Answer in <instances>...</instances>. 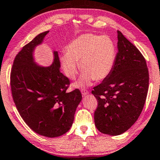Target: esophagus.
Masks as SVG:
<instances>
[{
  "instance_id": "obj_1",
  "label": "esophagus",
  "mask_w": 160,
  "mask_h": 160,
  "mask_svg": "<svg viewBox=\"0 0 160 160\" xmlns=\"http://www.w3.org/2000/svg\"><path fill=\"white\" fill-rule=\"evenodd\" d=\"M81 93H82V96H86L87 94H88V91H87V90H86V89H82L81 90Z\"/></svg>"
}]
</instances>
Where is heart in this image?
<instances>
[{"mask_svg":"<svg viewBox=\"0 0 160 160\" xmlns=\"http://www.w3.org/2000/svg\"><path fill=\"white\" fill-rule=\"evenodd\" d=\"M116 57L114 42L107 36L85 34L68 44L67 52L61 55V67L66 76L74 80L79 64L82 72L81 78L74 84L76 88L89 86L93 80L107 78L113 69Z\"/></svg>","mask_w":160,"mask_h":160,"instance_id":"b5f03b06","label":"heart"}]
</instances>
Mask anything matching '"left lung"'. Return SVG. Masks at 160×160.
Returning <instances> with one entry per match:
<instances>
[{"label":"left lung","mask_w":160,"mask_h":160,"mask_svg":"<svg viewBox=\"0 0 160 160\" xmlns=\"http://www.w3.org/2000/svg\"><path fill=\"white\" fill-rule=\"evenodd\" d=\"M118 33V52L109 76L93 88L98 107L96 127L100 132L119 135L139 118L146 102L149 75L144 57L122 33Z\"/></svg>","instance_id":"8db88e82"}]
</instances>
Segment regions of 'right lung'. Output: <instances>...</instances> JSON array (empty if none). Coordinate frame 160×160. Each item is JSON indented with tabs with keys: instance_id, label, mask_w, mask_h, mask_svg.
I'll return each instance as SVG.
<instances>
[{
	"instance_id": "1",
	"label": "right lung",
	"mask_w": 160,
	"mask_h": 160,
	"mask_svg": "<svg viewBox=\"0 0 160 160\" xmlns=\"http://www.w3.org/2000/svg\"><path fill=\"white\" fill-rule=\"evenodd\" d=\"M49 31L37 35L14 58L11 72L12 97L23 120L40 135L56 138L69 130L82 94L67 93L69 80L60 71L58 51L53 50L49 67L37 64L33 55Z\"/></svg>"
}]
</instances>
